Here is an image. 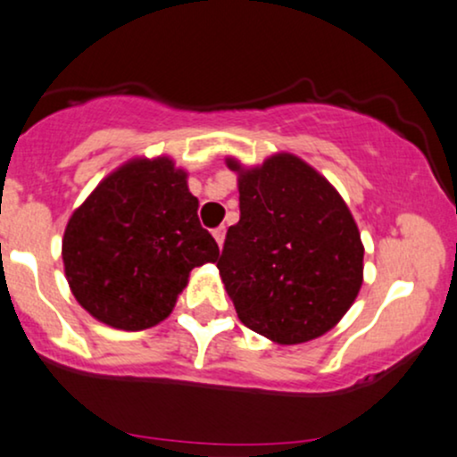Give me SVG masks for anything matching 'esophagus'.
I'll list each match as a JSON object with an SVG mask.
<instances>
[{"mask_svg":"<svg viewBox=\"0 0 457 457\" xmlns=\"http://www.w3.org/2000/svg\"><path fill=\"white\" fill-rule=\"evenodd\" d=\"M212 236H215L217 245H219V246H223V240H225V228H217V229H212Z\"/></svg>","mask_w":457,"mask_h":457,"instance_id":"esophagus-1","label":"esophagus"}]
</instances>
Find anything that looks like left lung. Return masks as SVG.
I'll use <instances>...</instances> for the list:
<instances>
[{"mask_svg":"<svg viewBox=\"0 0 457 457\" xmlns=\"http://www.w3.org/2000/svg\"><path fill=\"white\" fill-rule=\"evenodd\" d=\"M225 164L238 175L240 221L217 268L242 325L280 345L331 331L362 287L365 246L348 204L295 154Z\"/></svg>","mask_w":457,"mask_h":457,"instance_id":"left-lung-1","label":"left lung"}]
</instances>
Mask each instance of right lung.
Instances as JSON below:
<instances>
[{
    "label": "right lung",
    "mask_w": 457,
    "mask_h": 457,
    "mask_svg": "<svg viewBox=\"0 0 457 457\" xmlns=\"http://www.w3.org/2000/svg\"><path fill=\"white\" fill-rule=\"evenodd\" d=\"M187 172L170 155L132 158L92 189L62 236L65 278L92 319L143 331L169 319L189 271L215 263Z\"/></svg>",
    "instance_id": "right-lung-1"
}]
</instances>
